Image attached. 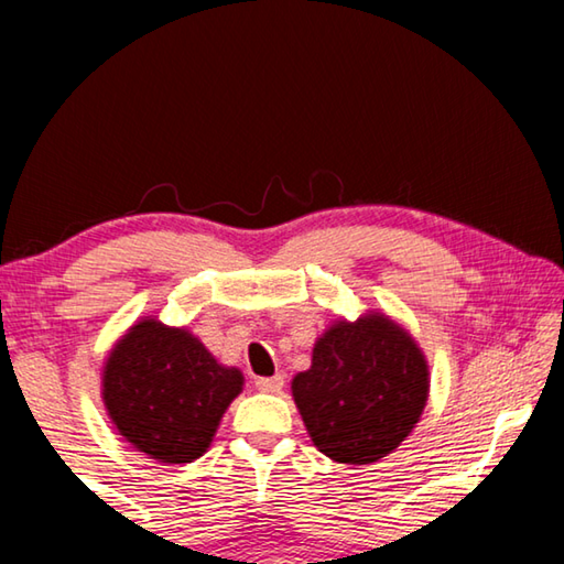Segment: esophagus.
Listing matches in <instances>:
<instances>
[{"label": "esophagus", "mask_w": 564, "mask_h": 564, "mask_svg": "<svg viewBox=\"0 0 564 564\" xmlns=\"http://www.w3.org/2000/svg\"><path fill=\"white\" fill-rule=\"evenodd\" d=\"M256 388H259L261 393H281V390H283V376L256 378Z\"/></svg>", "instance_id": "1"}]
</instances>
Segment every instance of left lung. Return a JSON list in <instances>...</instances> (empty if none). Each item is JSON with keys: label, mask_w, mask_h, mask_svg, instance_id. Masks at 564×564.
<instances>
[{"label": "left lung", "mask_w": 564, "mask_h": 564, "mask_svg": "<svg viewBox=\"0 0 564 564\" xmlns=\"http://www.w3.org/2000/svg\"><path fill=\"white\" fill-rule=\"evenodd\" d=\"M427 362L417 343L380 313L338 321L293 378V400L313 445L336 463H376L405 441L427 403Z\"/></svg>", "instance_id": "obj_1"}]
</instances>
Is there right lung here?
Segmentation results:
<instances>
[{"label":"right lung","instance_id":"1","mask_svg":"<svg viewBox=\"0 0 564 564\" xmlns=\"http://www.w3.org/2000/svg\"><path fill=\"white\" fill-rule=\"evenodd\" d=\"M241 388V370L221 366L188 330L156 318L129 328L101 378L104 405L119 435L169 465L206 453Z\"/></svg>","mask_w":564,"mask_h":564}]
</instances>
